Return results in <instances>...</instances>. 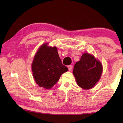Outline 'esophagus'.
Here are the masks:
<instances>
[{
  "label": "esophagus",
  "mask_w": 123,
  "mask_h": 123,
  "mask_svg": "<svg viewBox=\"0 0 123 123\" xmlns=\"http://www.w3.org/2000/svg\"><path fill=\"white\" fill-rule=\"evenodd\" d=\"M68 68L69 70L71 71V70H72V68H73V65H68Z\"/></svg>",
  "instance_id": "34e87169"
}]
</instances>
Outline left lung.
Returning <instances> with one entry per match:
<instances>
[{
  "label": "left lung",
  "instance_id": "obj_1",
  "mask_svg": "<svg viewBox=\"0 0 123 123\" xmlns=\"http://www.w3.org/2000/svg\"><path fill=\"white\" fill-rule=\"evenodd\" d=\"M102 72V64L93 55L85 53L74 66L73 73L77 85L88 90L93 87L100 80Z\"/></svg>",
  "mask_w": 123,
  "mask_h": 123
}]
</instances>
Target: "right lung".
<instances>
[{"label": "right lung", "instance_id": "add662e5", "mask_svg": "<svg viewBox=\"0 0 123 123\" xmlns=\"http://www.w3.org/2000/svg\"><path fill=\"white\" fill-rule=\"evenodd\" d=\"M32 70L36 83L40 87L50 89L59 80L68 68L62 63L56 47L43 44L35 55Z\"/></svg>", "mask_w": 123, "mask_h": 123}]
</instances>
